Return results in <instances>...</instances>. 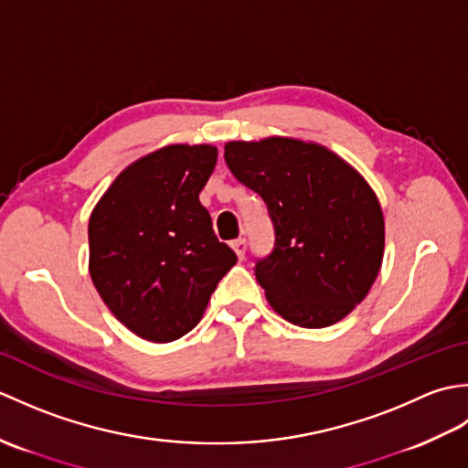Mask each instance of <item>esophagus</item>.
<instances>
[{
  "label": "esophagus",
  "instance_id": "esophagus-1",
  "mask_svg": "<svg viewBox=\"0 0 468 468\" xmlns=\"http://www.w3.org/2000/svg\"><path fill=\"white\" fill-rule=\"evenodd\" d=\"M231 247H233V251H235V255H237V260H243L245 257V250H247V241L245 239H235L233 243H231Z\"/></svg>",
  "mask_w": 468,
  "mask_h": 468
}]
</instances>
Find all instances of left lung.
Wrapping results in <instances>:
<instances>
[{
  "mask_svg": "<svg viewBox=\"0 0 468 468\" xmlns=\"http://www.w3.org/2000/svg\"><path fill=\"white\" fill-rule=\"evenodd\" d=\"M237 181L260 195L275 229L257 261L267 302L300 327L344 320L370 292L384 255V215L372 186L315 143L270 136L225 144Z\"/></svg>",
  "mask_w": 468,
  "mask_h": 468,
  "instance_id": "obj_1",
  "label": "left lung"
}]
</instances>
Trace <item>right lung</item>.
<instances>
[{
	"label": "right lung",
	"mask_w": 468,
	"mask_h": 468,
	"mask_svg": "<svg viewBox=\"0 0 468 468\" xmlns=\"http://www.w3.org/2000/svg\"><path fill=\"white\" fill-rule=\"evenodd\" d=\"M215 165L211 144L158 148L128 165L90 215L92 283L143 340L165 344L191 332L237 263L198 201Z\"/></svg>",
	"instance_id": "obj_1"
}]
</instances>
